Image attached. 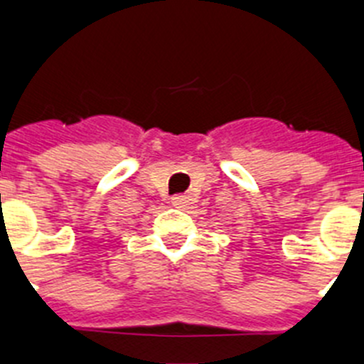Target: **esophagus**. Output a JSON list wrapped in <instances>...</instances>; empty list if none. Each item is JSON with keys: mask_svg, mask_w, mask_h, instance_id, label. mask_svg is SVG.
I'll return each instance as SVG.
<instances>
[{"mask_svg": "<svg viewBox=\"0 0 364 364\" xmlns=\"http://www.w3.org/2000/svg\"><path fill=\"white\" fill-rule=\"evenodd\" d=\"M171 204L175 205L176 210H184L186 205H188V197H184V195H176V197L171 198Z\"/></svg>", "mask_w": 364, "mask_h": 364, "instance_id": "34e87169", "label": "esophagus"}]
</instances>
